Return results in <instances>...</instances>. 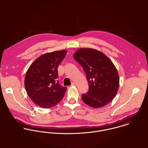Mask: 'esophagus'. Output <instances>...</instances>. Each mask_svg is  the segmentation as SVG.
<instances>
[{
    "mask_svg": "<svg viewBox=\"0 0 148 148\" xmlns=\"http://www.w3.org/2000/svg\"><path fill=\"white\" fill-rule=\"evenodd\" d=\"M76 85V83H75V82H72V84H71L72 86H74V85Z\"/></svg>",
    "mask_w": 148,
    "mask_h": 148,
    "instance_id": "obj_1",
    "label": "esophagus"
}]
</instances>
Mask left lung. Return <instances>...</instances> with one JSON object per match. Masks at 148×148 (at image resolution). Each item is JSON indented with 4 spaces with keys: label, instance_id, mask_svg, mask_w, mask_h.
Masks as SVG:
<instances>
[{
    "label": "left lung",
    "instance_id": "1",
    "mask_svg": "<svg viewBox=\"0 0 148 148\" xmlns=\"http://www.w3.org/2000/svg\"><path fill=\"white\" fill-rule=\"evenodd\" d=\"M73 58L84 70L89 91L82 95L88 106L99 108L113 100L119 87V75L112 62L103 52L93 48L77 50Z\"/></svg>",
    "mask_w": 148,
    "mask_h": 148
}]
</instances>
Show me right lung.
<instances>
[{
	"instance_id": "obj_1",
	"label": "right lung",
	"mask_w": 148,
	"mask_h": 148,
	"mask_svg": "<svg viewBox=\"0 0 148 148\" xmlns=\"http://www.w3.org/2000/svg\"><path fill=\"white\" fill-rule=\"evenodd\" d=\"M67 51L61 50L46 53L37 58L28 69L24 86L29 98L37 106L50 108L63 98L66 88L61 86L58 67Z\"/></svg>"
}]
</instances>
